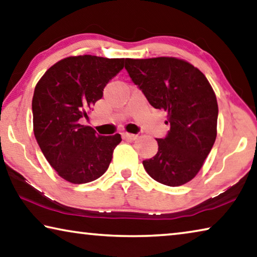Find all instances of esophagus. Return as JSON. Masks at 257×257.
<instances>
[{"label": "esophagus", "instance_id": "1", "mask_svg": "<svg viewBox=\"0 0 257 257\" xmlns=\"http://www.w3.org/2000/svg\"><path fill=\"white\" fill-rule=\"evenodd\" d=\"M122 137H123L124 140L134 141L137 138V135H134V134H129V133H122Z\"/></svg>", "mask_w": 257, "mask_h": 257}]
</instances>
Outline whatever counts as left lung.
<instances>
[{
	"label": "left lung",
	"mask_w": 257,
	"mask_h": 257,
	"mask_svg": "<svg viewBox=\"0 0 257 257\" xmlns=\"http://www.w3.org/2000/svg\"><path fill=\"white\" fill-rule=\"evenodd\" d=\"M124 68L154 108L168 112L170 130L157 138L158 153L143 161L151 177L180 186L199 173L217 135L218 106L207 77L175 57L125 58Z\"/></svg>",
	"instance_id": "obj_1"
}]
</instances>
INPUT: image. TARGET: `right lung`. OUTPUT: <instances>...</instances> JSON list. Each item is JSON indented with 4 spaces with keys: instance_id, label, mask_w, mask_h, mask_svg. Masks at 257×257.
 Segmentation results:
<instances>
[{
    "instance_id": "1",
    "label": "right lung",
    "mask_w": 257,
    "mask_h": 257,
    "mask_svg": "<svg viewBox=\"0 0 257 257\" xmlns=\"http://www.w3.org/2000/svg\"><path fill=\"white\" fill-rule=\"evenodd\" d=\"M123 63V58L91 55L67 57L52 65L36 84L32 100L34 135L49 164L65 181L92 182L111 164L122 141L120 134L100 136L80 119H88Z\"/></svg>"
}]
</instances>
